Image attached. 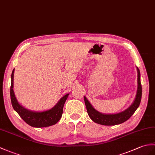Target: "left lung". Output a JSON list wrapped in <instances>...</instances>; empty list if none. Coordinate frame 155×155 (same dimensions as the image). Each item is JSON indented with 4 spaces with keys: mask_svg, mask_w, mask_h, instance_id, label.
I'll use <instances>...</instances> for the list:
<instances>
[{
    "mask_svg": "<svg viewBox=\"0 0 155 155\" xmlns=\"http://www.w3.org/2000/svg\"><path fill=\"white\" fill-rule=\"evenodd\" d=\"M137 70L138 86L135 99L134 103L130 106V107H129L127 109L121 111V112L115 114H105L100 113L92 107L91 104L89 102L87 98L84 96V102L86 107V110H87L88 114L93 121H94L95 123L104 125H115L124 123V122L127 121L131 117L132 115L134 114L136 110L139 106L142 96L141 75H140V71L138 67H137Z\"/></svg>",
    "mask_w": 155,
    "mask_h": 155,
    "instance_id": "left-lung-1",
    "label": "left lung"
}]
</instances>
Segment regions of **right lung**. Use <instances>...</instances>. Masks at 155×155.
Segmentation results:
<instances>
[{
	"instance_id": "right-lung-1",
	"label": "right lung",
	"mask_w": 155,
	"mask_h": 155,
	"mask_svg": "<svg viewBox=\"0 0 155 155\" xmlns=\"http://www.w3.org/2000/svg\"><path fill=\"white\" fill-rule=\"evenodd\" d=\"M14 72L11 74V86H10V99L14 110L19 114L21 119L34 127H45L55 125L59 121L63 114L64 104L69 94L64 95L60 99L56 105L50 110L44 111H33L25 108L18 102L13 90Z\"/></svg>"
}]
</instances>
